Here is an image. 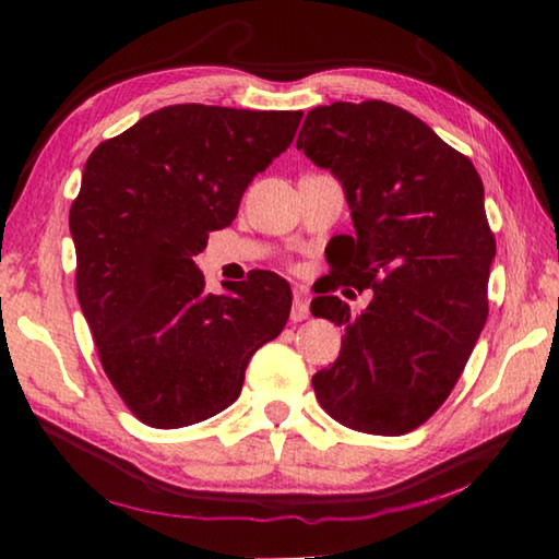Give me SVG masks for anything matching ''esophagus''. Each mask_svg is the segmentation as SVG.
<instances>
[{"mask_svg":"<svg viewBox=\"0 0 559 559\" xmlns=\"http://www.w3.org/2000/svg\"><path fill=\"white\" fill-rule=\"evenodd\" d=\"M308 302H310V293L306 286L293 288V310H290L293 323H300V320H306L310 316Z\"/></svg>","mask_w":559,"mask_h":559,"instance_id":"obj_1","label":"esophagus"}]
</instances>
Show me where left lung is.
I'll list each match as a JSON object with an SVG mask.
<instances>
[{
  "mask_svg": "<svg viewBox=\"0 0 559 559\" xmlns=\"http://www.w3.org/2000/svg\"><path fill=\"white\" fill-rule=\"evenodd\" d=\"M345 187L353 234L333 239V283L310 313L345 328L340 357L313 374L323 409L347 429L402 437L447 402L488 318L496 236L484 182L427 122L384 100L308 112L298 135ZM373 288L362 314L332 293Z\"/></svg>",
  "mask_w": 559,
  "mask_h": 559,
  "instance_id": "left-lung-1",
  "label": "left lung"
}]
</instances>
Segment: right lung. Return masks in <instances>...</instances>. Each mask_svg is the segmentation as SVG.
I'll return each instance as SVG.
<instances>
[{
	"instance_id": "right-lung-1",
	"label": "right lung",
	"mask_w": 559,
	"mask_h": 559,
	"mask_svg": "<svg viewBox=\"0 0 559 559\" xmlns=\"http://www.w3.org/2000/svg\"><path fill=\"white\" fill-rule=\"evenodd\" d=\"M300 118L182 103L88 157L69 214L75 293L103 370L147 427H189L234 404L251 355L286 328L290 288L276 273H251L216 296L194 257L234 222Z\"/></svg>"
}]
</instances>
